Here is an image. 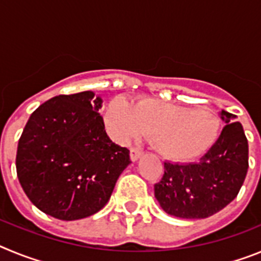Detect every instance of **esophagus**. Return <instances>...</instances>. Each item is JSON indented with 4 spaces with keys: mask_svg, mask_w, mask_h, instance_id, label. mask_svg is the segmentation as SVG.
Segmentation results:
<instances>
[{
    "mask_svg": "<svg viewBox=\"0 0 261 261\" xmlns=\"http://www.w3.org/2000/svg\"><path fill=\"white\" fill-rule=\"evenodd\" d=\"M142 151L138 149V147H132L130 149V159H132V162H136L138 158H141Z\"/></svg>",
    "mask_w": 261,
    "mask_h": 261,
    "instance_id": "1",
    "label": "esophagus"
}]
</instances>
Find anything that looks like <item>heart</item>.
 <instances>
[{"label":"heart","mask_w":261,"mask_h":261,"mask_svg":"<svg viewBox=\"0 0 261 261\" xmlns=\"http://www.w3.org/2000/svg\"><path fill=\"white\" fill-rule=\"evenodd\" d=\"M105 121L115 140L125 142L140 135L151 136L158 153L172 162H190L216 144L220 120L208 111L145 98L130 106L125 99L108 103Z\"/></svg>","instance_id":"b5f03b06"}]
</instances>
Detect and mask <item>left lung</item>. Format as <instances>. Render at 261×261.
I'll list each match as a JSON object with an SVG mask.
<instances>
[{
	"mask_svg": "<svg viewBox=\"0 0 261 261\" xmlns=\"http://www.w3.org/2000/svg\"><path fill=\"white\" fill-rule=\"evenodd\" d=\"M220 117L226 125L216 144L197 162H165V174L154 186V195L170 216L206 218L238 195L248 170V142L234 115L222 110Z\"/></svg>",
	"mask_w": 261,
	"mask_h": 261,
	"instance_id": "1",
	"label": "left lung"
}]
</instances>
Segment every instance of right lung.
Returning <instances> with one entry per match:
<instances>
[{
    "instance_id": "obj_1",
    "label": "right lung",
    "mask_w": 261,
    "mask_h": 261,
    "mask_svg": "<svg viewBox=\"0 0 261 261\" xmlns=\"http://www.w3.org/2000/svg\"><path fill=\"white\" fill-rule=\"evenodd\" d=\"M93 91L39 106L18 142L17 175L36 208L62 221L93 216L110 200L129 150L111 141Z\"/></svg>"
}]
</instances>
